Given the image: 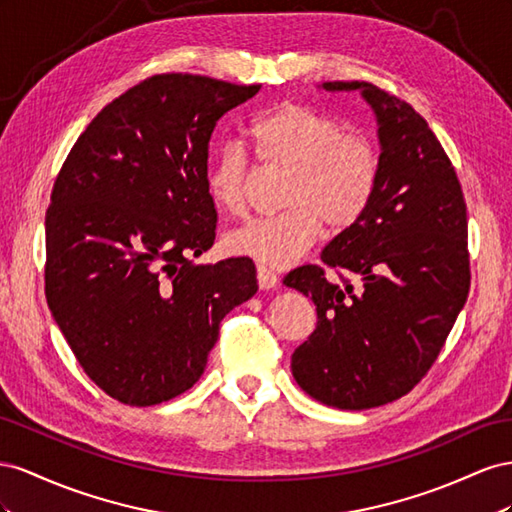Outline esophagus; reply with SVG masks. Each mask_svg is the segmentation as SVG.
Wrapping results in <instances>:
<instances>
[{"label":"esophagus","mask_w":512,"mask_h":512,"mask_svg":"<svg viewBox=\"0 0 512 512\" xmlns=\"http://www.w3.org/2000/svg\"><path fill=\"white\" fill-rule=\"evenodd\" d=\"M257 285H259V289H264V291L276 289V287H279V276H276L266 266H257Z\"/></svg>","instance_id":"34e87169"}]
</instances>
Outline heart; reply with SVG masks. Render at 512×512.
<instances>
[{
    "label": "heart",
    "instance_id": "1",
    "mask_svg": "<svg viewBox=\"0 0 512 512\" xmlns=\"http://www.w3.org/2000/svg\"><path fill=\"white\" fill-rule=\"evenodd\" d=\"M257 156L268 167L289 169L283 191L285 212L257 218L227 233L231 255L253 257L285 268L309 251L324 233L352 229L377 193L379 156L358 133H345L341 120L302 102H283L248 126ZM253 167L238 141L223 143L208 167L206 186L216 210L240 216L248 206Z\"/></svg>",
    "mask_w": 512,
    "mask_h": 512
}]
</instances>
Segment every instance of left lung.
<instances>
[{"label": "left lung", "mask_w": 512, "mask_h": 512, "mask_svg": "<svg viewBox=\"0 0 512 512\" xmlns=\"http://www.w3.org/2000/svg\"><path fill=\"white\" fill-rule=\"evenodd\" d=\"M324 90H360L375 111L379 182L367 214L321 251L324 266L285 276L317 306L291 373L319 403L369 410L410 392L455 326L470 291L467 208L455 167L412 105L367 81H328ZM328 267L339 282L327 279Z\"/></svg>", "instance_id": "left-lung-1"}]
</instances>
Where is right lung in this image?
I'll return each instance as SVG.
<instances>
[{"label":"right lung","instance_id":"1","mask_svg":"<svg viewBox=\"0 0 512 512\" xmlns=\"http://www.w3.org/2000/svg\"><path fill=\"white\" fill-rule=\"evenodd\" d=\"M259 87L154 75L96 115L57 173L45 218L49 309L87 377L124 405L193 388L223 317L255 296L248 257H193L216 236L214 126Z\"/></svg>","mask_w":512,"mask_h":512}]
</instances>
